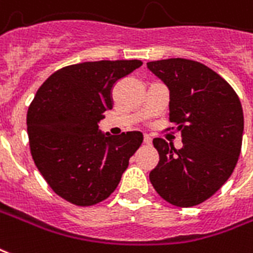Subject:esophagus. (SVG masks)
<instances>
[{"mask_svg": "<svg viewBox=\"0 0 253 253\" xmlns=\"http://www.w3.org/2000/svg\"><path fill=\"white\" fill-rule=\"evenodd\" d=\"M143 143L147 146H150L151 145V138L149 135H145L143 136Z\"/></svg>", "mask_w": 253, "mask_h": 253, "instance_id": "34e87169", "label": "esophagus"}]
</instances>
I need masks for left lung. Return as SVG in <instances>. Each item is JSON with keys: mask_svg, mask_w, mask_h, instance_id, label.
Listing matches in <instances>:
<instances>
[{"mask_svg": "<svg viewBox=\"0 0 253 253\" xmlns=\"http://www.w3.org/2000/svg\"><path fill=\"white\" fill-rule=\"evenodd\" d=\"M147 68L169 88V121L184 143L175 150L155 138L160 162L150 182L171 205L194 207L212 197L236 168L244 131L240 99L228 82L198 61L158 60Z\"/></svg>", "mask_w": 253, "mask_h": 253, "instance_id": "obj_1", "label": "left lung"}]
</instances>
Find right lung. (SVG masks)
<instances>
[{
  "mask_svg": "<svg viewBox=\"0 0 253 253\" xmlns=\"http://www.w3.org/2000/svg\"><path fill=\"white\" fill-rule=\"evenodd\" d=\"M141 65V60L68 65L50 75L32 100L27 115L32 158L65 201L89 207L106 200L142 145V132L112 136L98 126L112 108V87Z\"/></svg>",
  "mask_w": 253,
  "mask_h": 253,
  "instance_id": "1",
  "label": "right lung"
}]
</instances>
